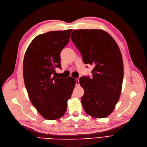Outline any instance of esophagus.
Returning a JSON list of instances; mask_svg holds the SVG:
<instances>
[{
    "label": "esophagus",
    "instance_id": "1",
    "mask_svg": "<svg viewBox=\"0 0 147 147\" xmlns=\"http://www.w3.org/2000/svg\"><path fill=\"white\" fill-rule=\"evenodd\" d=\"M75 81H76V86H79L80 83H79V80L78 78L75 79Z\"/></svg>",
    "mask_w": 147,
    "mask_h": 147
}]
</instances>
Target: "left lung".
Listing matches in <instances>:
<instances>
[{"instance_id":"1","label":"left lung","mask_w":147,"mask_h":147,"mask_svg":"<svg viewBox=\"0 0 147 147\" xmlns=\"http://www.w3.org/2000/svg\"><path fill=\"white\" fill-rule=\"evenodd\" d=\"M71 39L84 64L94 65L92 77H82L81 102L86 113L104 118L113 112L121 94L123 63L121 51L111 35L102 29L74 30Z\"/></svg>"}]
</instances>
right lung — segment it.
<instances>
[{
    "label": "right lung",
    "mask_w": 147,
    "mask_h": 147,
    "mask_svg": "<svg viewBox=\"0 0 147 147\" xmlns=\"http://www.w3.org/2000/svg\"><path fill=\"white\" fill-rule=\"evenodd\" d=\"M73 30L50 31L31 42L23 61V77L31 103L48 120L62 117L67 110L76 81L57 77L61 69V51L67 45Z\"/></svg>",
    "instance_id": "1"
}]
</instances>
